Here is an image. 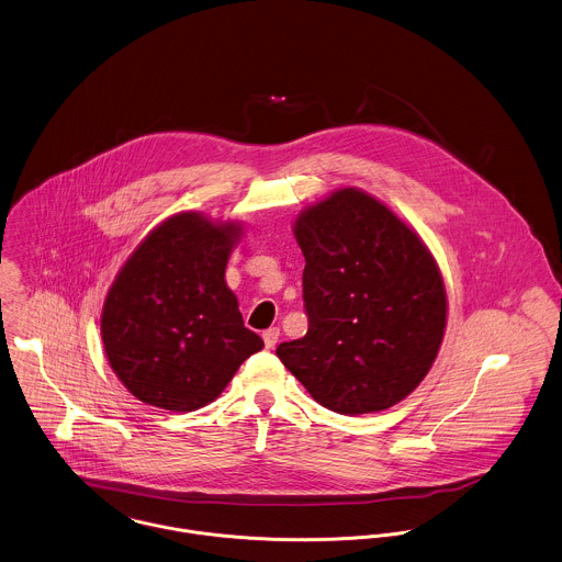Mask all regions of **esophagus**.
<instances>
[{"label":"esophagus","instance_id":"obj_1","mask_svg":"<svg viewBox=\"0 0 562 562\" xmlns=\"http://www.w3.org/2000/svg\"><path fill=\"white\" fill-rule=\"evenodd\" d=\"M278 338H280V330H278V328H269V330H265V333H262V340H265V345H267L269 349H271V347H276Z\"/></svg>","mask_w":562,"mask_h":562}]
</instances>
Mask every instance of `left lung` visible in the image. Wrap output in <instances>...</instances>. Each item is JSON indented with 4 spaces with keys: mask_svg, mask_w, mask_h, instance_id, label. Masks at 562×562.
Returning a JSON list of instances; mask_svg holds the SVG:
<instances>
[{
    "mask_svg": "<svg viewBox=\"0 0 562 562\" xmlns=\"http://www.w3.org/2000/svg\"><path fill=\"white\" fill-rule=\"evenodd\" d=\"M306 337L280 342L282 364L328 411L391 408L430 371L448 315L441 271L422 238L384 204L340 189L304 211Z\"/></svg>",
    "mask_w": 562,
    "mask_h": 562,
    "instance_id": "obj_1",
    "label": "left lung"
}]
</instances>
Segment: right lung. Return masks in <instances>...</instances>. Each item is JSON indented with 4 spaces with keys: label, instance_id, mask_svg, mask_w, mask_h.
<instances>
[{
    "label": "right lung",
    "instance_id": "right-lung-1",
    "mask_svg": "<svg viewBox=\"0 0 562 562\" xmlns=\"http://www.w3.org/2000/svg\"><path fill=\"white\" fill-rule=\"evenodd\" d=\"M240 227L180 213L151 229L104 302L102 340L116 378L140 402L191 413L265 347L243 326L225 265Z\"/></svg>",
    "mask_w": 562,
    "mask_h": 562
}]
</instances>
